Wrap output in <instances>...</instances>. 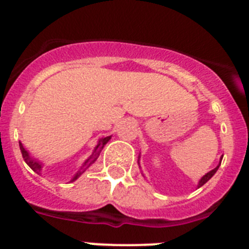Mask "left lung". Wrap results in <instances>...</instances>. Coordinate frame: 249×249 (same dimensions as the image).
I'll list each match as a JSON object with an SVG mask.
<instances>
[{"instance_id": "8db88e82", "label": "left lung", "mask_w": 249, "mask_h": 249, "mask_svg": "<svg viewBox=\"0 0 249 249\" xmlns=\"http://www.w3.org/2000/svg\"><path fill=\"white\" fill-rule=\"evenodd\" d=\"M222 158H223V157H221V160H222ZM221 160H219V164H218V166L215 167L214 169H212V171H210V172L207 173V175H204L203 177L201 178V181H199V183H198V188H199V187H202V186H203V184L206 183V182H208V181H210L211 178H212L213 176H214V173L217 172V169H218V168H219V166H221Z\"/></svg>"}]
</instances>
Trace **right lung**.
Wrapping results in <instances>:
<instances>
[{
	"mask_svg": "<svg viewBox=\"0 0 249 249\" xmlns=\"http://www.w3.org/2000/svg\"><path fill=\"white\" fill-rule=\"evenodd\" d=\"M109 140H111V136H108V137H105V138H101V140L98 141V144H97V146H96L94 151L92 152V155L89 156V157L85 160V163L82 164V167H81V168L78 169V172H77L76 175H74V177L72 178V182L76 181L77 178L80 177V176L82 175L83 172H85L86 169L89 168V167L91 166L92 163H94V160H97L98 156H100V153H101V151H102L103 147H105V144L107 143V142H108ZM19 149H21L22 157H23V160H25L26 163H27L28 166L31 167V169H32V171H35V172H36V173H38V175H41V171H42V163H41V162H38V160H35V158L31 157L30 153H28V152L26 151L25 147L22 146L21 142H19Z\"/></svg>",
	"mask_w": 249,
	"mask_h": 249,
	"instance_id": "1",
	"label": "right lung"
}]
</instances>
